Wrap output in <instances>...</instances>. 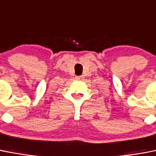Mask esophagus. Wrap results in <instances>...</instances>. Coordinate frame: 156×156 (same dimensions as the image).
Returning <instances> with one entry per match:
<instances>
[{
	"instance_id": "esophagus-1",
	"label": "esophagus",
	"mask_w": 156,
	"mask_h": 156,
	"mask_svg": "<svg viewBox=\"0 0 156 156\" xmlns=\"http://www.w3.org/2000/svg\"><path fill=\"white\" fill-rule=\"evenodd\" d=\"M75 79L77 81H82L83 79V77L82 76H76Z\"/></svg>"
}]
</instances>
